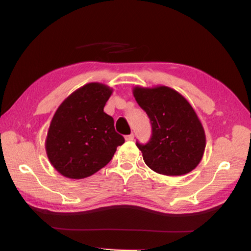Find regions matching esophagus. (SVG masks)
I'll return each instance as SVG.
<instances>
[{
    "label": "esophagus",
    "mask_w": 251,
    "mask_h": 251,
    "mask_svg": "<svg viewBox=\"0 0 251 251\" xmlns=\"http://www.w3.org/2000/svg\"><path fill=\"white\" fill-rule=\"evenodd\" d=\"M134 138H135L134 134H130V135L125 137V140H126V141H131V140H134Z\"/></svg>",
    "instance_id": "34e87169"
}]
</instances>
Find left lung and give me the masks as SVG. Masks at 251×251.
Returning a JSON list of instances; mask_svg holds the SVG:
<instances>
[{
  "label": "left lung",
  "mask_w": 251,
  "mask_h": 251,
  "mask_svg": "<svg viewBox=\"0 0 251 251\" xmlns=\"http://www.w3.org/2000/svg\"><path fill=\"white\" fill-rule=\"evenodd\" d=\"M132 94L152 125L150 141L146 146L137 142L145 163L165 176H182L195 169L204 155L206 135L189 101L164 85L135 86Z\"/></svg>",
  "instance_id": "obj_1"
}]
</instances>
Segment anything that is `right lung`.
<instances>
[{"label": "right lung", "instance_id": "1", "mask_svg": "<svg viewBox=\"0 0 251 251\" xmlns=\"http://www.w3.org/2000/svg\"><path fill=\"white\" fill-rule=\"evenodd\" d=\"M113 93L108 85L85 84L62 101L52 116L45 140L49 161L70 179H84L108 164L125 142L114 121L103 111Z\"/></svg>", "mask_w": 251, "mask_h": 251}]
</instances>
